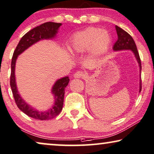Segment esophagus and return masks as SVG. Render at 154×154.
Masks as SVG:
<instances>
[{
  "label": "esophagus",
  "mask_w": 154,
  "mask_h": 154,
  "mask_svg": "<svg viewBox=\"0 0 154 154\" xmlns=\"http://www.w3.org/2000/svg\"><path fill=\"white\" fill-rule=\"evenodd\" d=\"M85 74L82 71H78L74 74V77L75 78H83V77H85Z\"/></svg>",
  "instance_id": "34e87169"
}]
</instances>
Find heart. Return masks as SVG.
I'll use <instances>...</instances> for the list:
<instances>
[{"mask_svg": "<svg viewBox=\"0 0 154 154\" xmlns=\"http://www.w3.org/2000/svg\"><path fill=\"white\" fill-rule=\"evenodd\" d=\"M111 43V36L101 28L89 27L77 33L72 38L69 49L72 52L82 53L90 49L98 56L107 50Z\"/></svg>", "mask_w": 154, "mask_h": 154, "instance_id": "b5f03b06", "label": "heart"}]
</instances>
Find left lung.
<instances>
[{"label":"left lung","instance_id":"obj_1","mask_svg":"<svg viewBox=\"0 0 154 154\" xmlns=\"http://www.w3.org/2000/svg\"><path fill=\"white\" fill-rule=\"evenodd\" d=\"M116 29L118 34V40L112 46V49L114 51H125L130 50L134 53L135 58L139 64V91H141V60L139 58V55L137 51V46L132 36L128 34V32L122 29L118 26H116Z\"/></svg>","mask_w":154,"mask_h":154}]
</instances>
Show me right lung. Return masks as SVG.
<instances>
[{
    "label": "right lung",
    "mask_w": 154,
    "mask_h": 154,
    "mask_svg": "<svg viewBox=\"0 0 154 154\" xmlns=\"http://www.w3.org/2000/svg\"><path fill=\"white\" fill-rule=\"evenodd\" d=\"M61 23L48 22L41 24L29 31L22 36L19 44L14 51L11 62V75H10V87L15 98V103L20 110L31 118L39 120H51L56 117L61 112L64 101L65 89L68 85L69 77H64L56 80L51 89V93L54 96V103L52 106L45 111H39L31 106L24 101L18 91L15 79V65L18 56L41 40L53 39L56 36Z\"/></svg>",
    "instance_id": "add662e5"
}]
</instances>
